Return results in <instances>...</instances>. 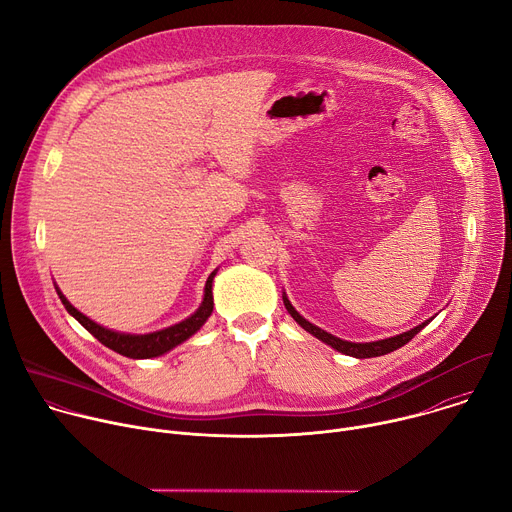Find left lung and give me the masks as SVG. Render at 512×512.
<instances>
[{
    "mask_svg": "<svg viewBox=\"0 0 512 512\" xmlns=\"http://www.w3.org/2000/svg\"><path fill=\"white\" fill-rule=\"evenodd\" d=\"M283 304H285V310L291 314V318H294L306 332L314 334L318 340L326 342V344L332 346L334 350H338V352H342V354H348V356H354V358H373V356L389 354V352L401 348L403 344H407L417 332H421V330L429 324V320H425V322H421L419 326H415V328H411V330H407V332H403V334H397V336H391V338H385V340H377V342H348V340H342V338H336V336L328 334L326 330H322V328L314 326L312 322H308L306 318H302V316L296 312V308L289 304V300H287V296H285V291H283Z\"/></svg>",
    "mask_w": 512,
    "mask_h": 512,
    "instance_id": "8db88e82",
    "label": "left lung"
}]
</instances>
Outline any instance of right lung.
Wrapping results in <instances>:
<instances>
[{
  "instance_id": "add662e5",
  "label": "right lung",
  "mask_w": 512,
  "mask_h": 512,
  "mask_svg": "<svg viewBox=\"0 0 512 512\" xmlns=\"http://www.w3.org/2000/svg\"><path fill=\"white\" fill-rule=\"evenodd\" d=\"M216 275V269L208 275L206 279V285H204V300L200 304V308L186 320L170 326V328H164V330H158V332H150V334H125V332H115V330H109V328H103L101 324L93 322L91 318H87L85 314H81L75 306H72L64 296L62 291L56 287L58 291V298L60 302L64 304L66 312L77 318L81 326H85L101 344H105L107 348L127 356V358H154V356H160L168 350H172L174 346L182 344L184 340H188L192 334H196L204 322L208 320V316L212 314V308H214V302H212V279Z\"/></svg>"
}]
</instances>
